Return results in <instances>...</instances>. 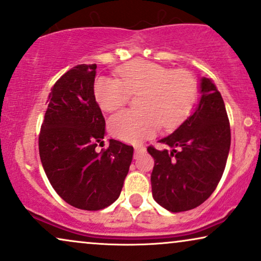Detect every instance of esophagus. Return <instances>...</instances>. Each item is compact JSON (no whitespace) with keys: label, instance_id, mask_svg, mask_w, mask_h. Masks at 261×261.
<instances>
[{"label":"esophagus","instance_id":"obj_1","mask_svg":"<svg viewBox=\"0 0 261 261\" xmlns=\"http://www.w3.org/2000/svg\"><path fill=\"white\" fill-rule=\"evenodd\" d=\"M145 152V147L144 146H138L136 147V151H134V159H138V156L141 155V153Z\"/></svg>","mask_w":261,"mask_h":261}]
</instances>
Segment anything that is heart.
Masks as SVG:
<instances>
[{
	"label": "heart",
	"instance_id": "heart-1",
	"mask_svg": "<svg viewBox=\"0 0 261 261\" xmlns=\"http://www.w3.org/2000/svg\"><path fill=\"white\" fill-rule=\"evenodd\" d=\"M117 79L99 77L94 96L101 110L111 112L138 95V110L112 116L109 129L117 139L140 143L160 128H174L190 115L198 96V83L191 72L146 60H134L117 69Z\"/></svg>",
	"mask_w": 261,
	"mask_h": 261
}]
</instances>
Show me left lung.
<instances>
[{"instance_id": "1", "label": "left lung", "mask_w": 261, "mask_h": 261, "mask_svg": "<svg viewBox=\"0 0 261 261\" xmlns=\"http://www.w3.org/2000/svg\"><path fill=\"white\" fill-rule=\"evenodd\" d=\"M196 109L160 143L170 151H147L155 160L152 197L167 211L185 212L198 207L213 194L226 166L231 144L230 123L220 92L202 77Z\"/></svg>"}]
</instances>
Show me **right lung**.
I'll return each mask as SVG.
<instances>
[{
	"instance_id": "right-lung-1",
	"label": "right lung",
	"mask_w": 261,
	"mask_h": 261,
	"mask_svg": "<svg viewBox=\"0 0 261 261\" xmlns=\"http://www.w3.org/2000/svg\"><path fill=\"white\" fill-rule=\"evenodd\" d=\"M96 64H81L64 73L48 95L38 150L50 185L66 203L99 211L121 194L133 159V146L105 136V120L94 96Z\"/></svg>"
}]
</instances>
